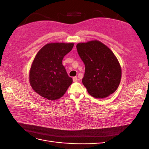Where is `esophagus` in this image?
<instances>
[{
	"label": "esophagus",
	"instance_id": "esophagus-1",
	"mask_svg": "<svg viewBox=\"0 0 149 149\" xmlns=\"http://www.w3.org/2000/svg\"><path fill=\"white\" fill-rule=\"evenodd\" d=\"M73 82H77L79 79H78L77 77H76V76H75V77L73 78Z\"/></svg>",
	"mask_w": 149,
	"mask_h": 149
}]
</instances>
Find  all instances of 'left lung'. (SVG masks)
Segmentation results:
<instances>
[{"label":"left lung","instance_id":"left-lung-1","mask_svg":"<svg viewBox=\"0 0 149 149\" xmlns=\"http://www.w3.org/2000/svg\"><path fill=\"white\" fill-rule=\"evenodd\" d=\"M76 48L85 65L82 83L90 95L104 98L114 93L120 84L122 73L113 52L97 40L78 43Z\"/></svg>","mask_w":149,"mask_h":149}]
</instances>
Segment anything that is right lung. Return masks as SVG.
<instances>
[{
    "instance_id": "right-lung-1",
    "label": "right lung",
    "mask_w": 149,
    "mask_h": 149,
    "mask_svg": "<svg viewBox=\"0 0 149 149\" xmlns=\"http://www.w3.org/2000/svg\"><path fill=\"white\" fill-rule=\"evenodd\" d=\"M74 43H48L40 49L31 65L29 80L31 88L48 100H56L64 95L73 83L63 65V58Z\"/></svg>"
}]
</instances>
